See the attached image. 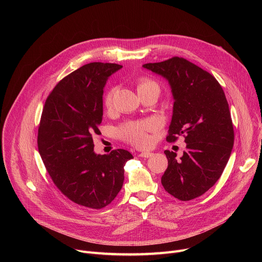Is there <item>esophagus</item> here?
<instances>
[{
	"label": "esophagus",
	"instance_id": "1",
	"mask_svg": "<svg viewBox=\"0 0 262 262\" xmlns=\"http://www.w3.org/2000/svg\"><path fill=\"white\" fill-rule=\"evenodd\" d=\"M151 156H152L151 152H142V154L139 155L140 158H144V159H148V158H150Z\"/></svg>",
	"mask_w": 262,
	"mask_h": 262
}]
</instances>
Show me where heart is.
<instances>
[{"label":"heart","instance_id":"heart-1","mask_svg":"<svg viewBox=\"0 0 262 262\" xmlns=\"http://www.w3.org/2000/svg\"><path fill=\"white\" fill-rule=\"evenodd\" d=\"M151 88L160 90L158 83L149 78H143L138 82V92H141L147 89H151ZM114 92H115V89L112 88L105 93L103 103L106 107H110L112 105ZM157 127H158V123L151 119L144 120V121L127 122L118 128V135L122 140L126 141L132 145H135L138 147H145L150 143L149 133L155 130Z\"/></svg>","mask_w":262,"mask_h":262}]
</instances>
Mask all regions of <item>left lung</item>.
Segmentation results:
<instances>
[{
	"label": "left lung",
	"instance_id": "left-lung-1",
	"mask_svg": "<svg viewBox=\"0 0 262 262\" xmlns=\"http://www.w3.org/2000/svg\"><path fill=\"white\" fill-rule=\"evenodd\" d=\"M143 67L166 78L172 89L173 116L167 142L183 136L186 143L179 161L175 152L165 151L168 168L162 184L178 200L195 199L217 181L232 151L234 130L225 93L209 72L181 57Z\"/></svg>",
	"mask_w": 262,
	"mask_h": 262
}]
</instances>
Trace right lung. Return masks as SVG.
<instances>
[{
    "instance_id": "add662e5",
    "label": "right lung",
    "mask_w": 262,
    "mask_h": 262,
    "mask_svg": "<svg viewBox=\"0 0 262 262\" xmlns=\"http://www.w3.org/2000/svg\"><path fill=\"white\" fill-rule=\"evenodd\" d=\"M122 66L92 62L63 78L49 94L38 127V151L58 190L79 205L101 209L113 201L124 180V149L95 155L100 135L102 94L107 78Z\"/></svg>"
}]
</instances>
